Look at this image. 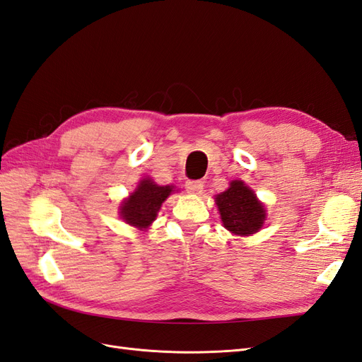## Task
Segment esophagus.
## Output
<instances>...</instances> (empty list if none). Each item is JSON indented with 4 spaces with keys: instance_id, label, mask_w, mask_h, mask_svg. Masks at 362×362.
<instances>
[{
    "instance_id": "1",
    "label": "esophagus",
    "mask_w": 362,
    "mask_h": 362,
    "mask_svg": "<svg viewBox=\"0 0 362 362\" xmlns=\"http://www.w3.org/2000/svg\"><path fill=\"white\" fill-rule=\"evenodd\" d=\"M185 188L191 194H200L203 191V182L202 180H188L185 183Z\"/></svg>"
}]
</instances>
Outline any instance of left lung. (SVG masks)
<instances>
[{
    "label": "left lung",
    "instance_id": "obj_1",
    "mask_svg": "<svg viewBox=\"0 0 362 362\" xmlns=\"http://www.w3.org/2000/svg\"><path fill=\"white\" fill-rule=\"evenodd\" d=\"M216 205L221 223L234 235H252L266 220L263 203L243 180H233L226 191L217 194Z\"/></svg>",
    "mask_w": 362,
    "mask_h": 362
}]
</instances>
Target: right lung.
I'll return each mask as SVG.
<instances>
[{"label":"right lung","instance_id":"add662e5","mask_svg":"<svg viewBox=\"0 0 362 362\" xmlns=\"http://www.w3.org/2000/svg\"><path fill=\"white\" fill-rule=\"evenodd\" d=\"M173 191L174 188L170 187V185L160 187V185L154 183L150 177L142 179L139 182L134 192L129 194V197L125 199L122 205H120V218L137 229H146L156 220L162 203Z\"/></svg>","mask_w":362,"mask_h":362}]
</instances>
